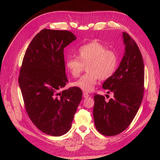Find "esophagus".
<instances>
[{
	"instance_id": "obj_1",
	"label": "esophagus",
	"mask_w": 160,
	"mask_h": 160,
	"mask_svg": "<svg viewBox=\"0 0 160 160\" xmlns=\"http://www.w3.org/2000/svg\"><path fill=\"white\" fill-rule=\"evenodd\" d=\"M83 97H84V98H88V97H89V94L88 93H87V92H84V93H83Z\"/></svg>"
}]
</instances>
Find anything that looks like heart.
I'll list each match as a JSON object with an SVG mask.
<instances>
[{
	"mask_svg": "<svg viewBox=\"0 0 160 160\" xmlns=\"http://www.w3.org/2000/svg\"><path fill=\"white\" fill-rule=\"evenodd\" d=\"M118 63L117 53L97 41L80 46L77 56H69L65 59L67 69L73 77L79 76L84 66L87 65L88 73L72 83L73 87L84 91H92L98 79H109L116 71Z\"/></svg>",
	"mask_w": 160,
	"mask_h": 160,
	"instance_id": "heart-1",
	"label": "heart"
}]
</instances>
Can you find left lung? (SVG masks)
I'll return each mask as SVG.
<instances>
[{
  "instance_id": "1",
  "label": "left lung",
  "mask_w": 160,
  "mask_h": 160,
  "mask_svg": "<svg viewBox=\"0 0 160 160\" xmlns=\"http://www.w3.org/2000/svg\"><path fill=\"white\" fill-rule=\"evenodd\" d=\"M125 53L120 66L102 84L114 97L108 102L95 93L93 119L96 129L106 136L120 134L131 124L140 107L144 90V65L140 50L127 32L123 33Z\"/></svg>"
}]
</instances>
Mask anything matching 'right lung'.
I'll return each mask as SVG.
<instances>
[{"label":"right lung","instance_id":"obj_1","mask_svg":"<svg viewBox=\"0 0 160 160\" xmlns=\"http://www.w3.org/2000/svg\"><path fill=\"white\" fill-rule=\"evenodd\" d=\"M76 38L66 30H41L29 45L20 69L27 113L39 130L52 136L69 131L82 100V91L76 87L59 92L68 82L64 48Z\"/></svg>","mask_w":160,"mask_h":160}]
</instances>
